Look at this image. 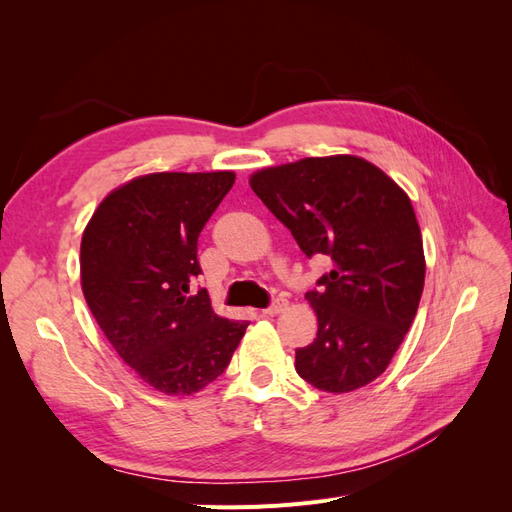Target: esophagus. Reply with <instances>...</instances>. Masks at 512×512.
I'll return each mask as SVG.
<instances>
[{
  "instance_id": "34e87169",
  "label": "esophagus",
  "mask_w": 512,
  "mask_h": 512,
  "mask_svg": "<svg viewBox=\"0 0 512 512\" xmlns=\"http://www.w3.org/2000/svg\"><path fill=\"white\" fill-rule=\"evenodd\" d=\"M286 307H288V301L280 297V299H275L267 309H262V314H265V316H277V314H282Z\"/></svg>"
}]
</instances>
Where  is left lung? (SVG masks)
Here are the masks:
<instances>
[{
	"label": "left lung",
	"mask_w": 512,
	"mask_h": 512,
	"mask_svg": "<svg viewBox=\"0 0 512 512\" xmlns=\"http://www.w3.org/2000/svg\"><path fill=\"white\" fill-rule=\"evenodd\" d=\"M250 185L307 258L333 262L305 294L318 333L294 369L318 391L361 389L389 367L421 303L425 252L408 194L356 156L269 166Z\"/></svg>",
	"instance_id": "left-lung-1"
}]
</instances>
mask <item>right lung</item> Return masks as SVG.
Masks as SVG:
<instances>
[{
	"label": "right lung",
	"instance_id": "1",
	"mask_svg": "<svg viewBox=\"0 0 512 512\" xmlns=\"http://www.w3.org/2000/svg\"><path fill=\"white\" fill-rule=\"evenodd\" d=\"M232 183V170L136 177L83 232L91 314L123 363L164 395H194L222 376L250 324L215 314L207 290L190 292L198 235Z\"/></svg>",
	"mask_w": 512,
	"mask_h": 512
}]
</instances>
